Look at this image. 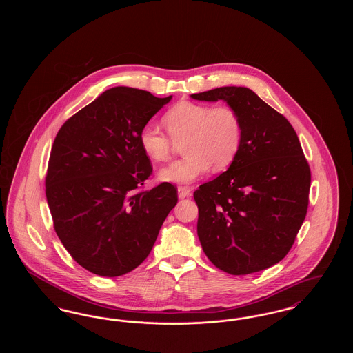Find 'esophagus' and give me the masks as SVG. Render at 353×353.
<instances>
[{"mask_svg": "<svg viewBox=\"0 0 353 353\" xmlns=\"http://www.w3.org/2000/svg\"><path fill=\"white\" fill-rule=\"evenodd\" d=\"M177 192H179V199H186V197H189L192 194L190 189L186 188V186H179Z\"/></svg>", "mask_w": 353, "mask_h": 353, "instance_id": "esophagus-1", "label": "esophagus"}]
</instances>
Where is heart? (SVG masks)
Returning <instances> with one entry per match:
<instances>
[{
	"label": "heart",
	"instance_id": "heart-1",
	"mask_svg": "<svg viewBox=\"0 0 353 353\" xmlns=\"http://www.w3.org/2000/svg\"><path fill=\"white\" fill-rule=\"evenodd\" d=\"M169 135L147 123L139 132L143 152L154 163L168 161L174 143H184L183 159L161 169L160 180L173 184H190L214 170L229 168L242 143V123L230 105H208L181 101L164 115Z\"/></svg>",
	"mask_w": 353,
	"mask_h": 353
}]
</instances>
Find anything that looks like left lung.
<instances>
[{
	"instance_id": "left-lung-1",
	"label": "left lung",
	"mask_w": 353,
	"mask_h": 353,
	"mask_svg": "<svg viewBox=\"0 0 353 353\" xmlns=\"http://www.w3.org/2000/svg\"><path fill=\"white\" fill-rule=\"evenodd\" d=\"M225 101L242 123L234 161L200 185L197 234L219 270L246 275L282 261L307 214L311 170L290 121L246 87H219L190 95Z\"/></svg>"
}]
</instances>
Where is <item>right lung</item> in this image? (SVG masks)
Listing matches in <instances>:
<instances>
[{
    "label": "right lung",
    "mask_w": 353,
    "mask_h": 353,
    "mask_svg": "<svg viewBox=\"0 0 353 353\" xmlns=\"http://www.w3.org/2000/svg\"><path fill=\"white\" fill-rule=\"evenodd\" d=\"M170 99L114 87L55 136L45 181L54 229L74 261L92 274L112 278L136 269L177 203L169 183L141 190L152 164L139 132Z\"/></svg>",
    "instance_id": "1"
}]
</instances>
